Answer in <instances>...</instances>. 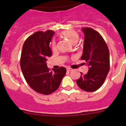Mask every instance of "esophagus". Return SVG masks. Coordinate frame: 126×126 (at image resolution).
Returning a JSON list of instances; mask_svg holds the SVG:
<instances>
[{
    "label": "esophagus",
    "mask_w": 126,
    "mask_h": 126,
    "mask_svg": "<svg viewBox=\"0 0 126 126\" xmlns=\"http://www.w3.org/2000/svg\"><path fill=\"white\" fill-rule=\"evenodd\" d=\"M71 71H72V69H71V68H67V71H68V72H70Z\"/></svg>",
    "instance_id": "obj_1"
}]
</instances>
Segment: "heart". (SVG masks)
Returning <instances> with one entry per match:
<instances>
[{"mask_svg": "<svg viewBox=\"0 0 126 126\" xmlns=\"http://www.w3.org/2000/svg\"><path fill=\"white\" fill-rule=\"evenodd\" d=\"M60 36L63 38L67 39L73 44L77 43L79 39V35L78 33L75 30H68L62 32L60 34ZM51 47L54 50L56 49V43L55 41L53 40L51 42Z\"/></svg>", "mask_w": 126, "mask_h": 126, "instance_id": "heart-1", "label": "heart"}]
</instances>
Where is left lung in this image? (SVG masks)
<instances>
[{"mask_svg": "<svg viewBox=\"0 0 126 126\" xmlns=\"http://www.w3.org/2000/svg\"><path fill=\"white\" fill-rule=\"evenodd\" d=\"M82 31L85 39L81 59L86 62L88 71L86 74L80 72L76 83L82 90L91 92L98 90L105 80L110 70V54L100 33L90 27L83 28Z\"/></svg>", "mask_w": 126, "mask_h": 126, "instance_id": "left-lung-1", "label": "left lung"}]
</instances>
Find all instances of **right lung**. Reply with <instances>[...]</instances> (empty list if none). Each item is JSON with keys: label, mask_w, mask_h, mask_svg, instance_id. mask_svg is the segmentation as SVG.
Instances as JSON below:
<instances>
[{"label": "right lung", "mask_w": 126, "mask_h": 126, "mask_svg": "<svg viewBox=\"0 0 126 126\" xmlns=\"http://www.w3.org/2000/svg\"><path fill=\"white\" fill-rule=\"evenodd\" d=\"M54 34L52 30L38 31L25 40L21 52L20 65L27 83L34 91L48 95L59 87L66 72L64 67L50 71L47 58L52 56L49 43Z\"/></svg>", "instance_id": "1"}]
</instances>
